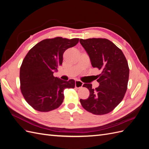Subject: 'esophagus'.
<instances>
[{
    "mask_svg": "<svg viewBox=\"0 0 149 149\" xmlns=\"http://www.w3.org/2000/svg\"><path fill=\"white\" fill-rule=\"evenodd\" d=\"M83 83L81 81L79 80H76L75 81V87L77 88H80L83 86Z\"/></svg>",
    "mask_w": 149,
    "mask_h": 149,
    "instance_id": "1",
    "label": "esophagus"
}]
</instances>
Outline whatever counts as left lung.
Wrapping results in <instances>:
<instances>
[{"instance_id":"1","label":"left lung","mask_w":149,"mask_h":149,"mask_svg":"<svg viewBox=\"0 0 149 149\" xmlns=\"http://www.w3.org/2000/svg\"><path fill=\"white\" fill-rule=\"evenodd\" d=\"M94 68L101 70L97 81L100 86L92 88L91 84H83L89 91L87 100L81 99L84 109L96 115L109 113L123 100L127 91L129 69L121 49L106 38L80 39Z\"/></svg>"}]
</instances>
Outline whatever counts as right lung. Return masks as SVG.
Wrapping results in <instances>:
<instances>
[{
  "mask_svg": "<svg viewBox=\"0 0 149 149\" xmlns=\"http://www.w3.org/2000/svg\"><path fill=\"white\" fill-rule=\"evenodd\" d=\"M79 38L56 37L40 42L26 54L20 70V89L26 101L35 110L48 112L63 101V91L74 88V79L63 81L53 76L62 65L63 55Z\"/></svg>",
  "mask_w": 149,
  "mask_h": 149,
  "instance_id": "obj_1",
  "label": "right lung"
}]
</instances>
